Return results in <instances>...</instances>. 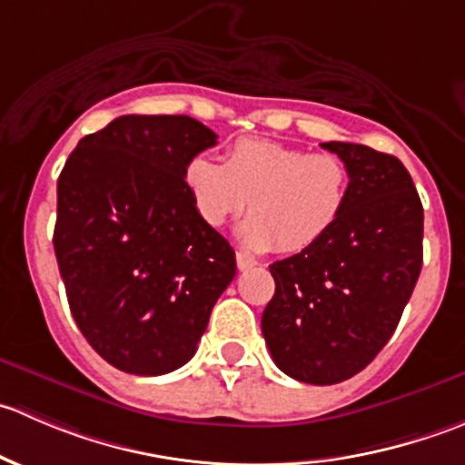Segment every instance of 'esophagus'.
<instances>
[{
    "label": "esophagus",
    "mask_w": 465,
    "mask_h": 465,
    "mask_svg": "<svg viewBox=\"0 0 465 465\" xmlns=\"http://www.w3.org/2000/svg\"><path fill=\"white\" fill-rule=\"evenodd\" d=\"M236 265L238 270H252L256 265V259L247 254V252H236Z\"/></svg>",
    "instance_id": "esophagus-1"
}]
</instances>
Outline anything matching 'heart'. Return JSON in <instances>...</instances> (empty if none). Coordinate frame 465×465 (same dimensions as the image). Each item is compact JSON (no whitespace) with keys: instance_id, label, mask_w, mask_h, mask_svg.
Listing matches in <instances>:
<instances>
[{"instance_id":"obj_1","label":"heart","mask_w":465,"mask_h":465,"mask_svg":"<svg viewBox=\"0 0 465 465\" xmlns=\"http://www.w3.org/2000/svg\"><path fill=\"white\" fill-rule=\"evenodd\" d=\"M184 184L209 227H223L250 203L238 233L252 250L294 254L317 245L344 215L351 195L349 163L332 153H308L270 139H238L224 163L195 154Z\"/></svg>"}]
</instances>
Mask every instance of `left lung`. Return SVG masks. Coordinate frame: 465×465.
I'll use <instances>...</instances> for the list:
<instances>
[{
	"label": "left lung",
	"instance_id": "8db88e82",
	"mask_svg": "<svg viewBox=\"0 0 465 465\" xmlns=\"http://www.w3.org/2000/svg\"><path fill=\"white\" fill-rule=\"evenodd\" d=\"M351 171L344 215L317 245L270 265L261 328L276 367L308 384L353 378L396 331L423 267V204L393 154L328 142Z\"/></svg>",
	"mask_w": 465,
	"mask_h": 465
}]
</instances>
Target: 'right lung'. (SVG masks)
<instances>
[{"label":"right lung","mask_w":465,"mask_h":465,"mask_svg":"<svg viewBox=\"0 0 465 465\" xmlns=\"http://www.w3.org/2000/svg\"><path fill=\"white\" fill-rule=\"evenodd\" d=\"M218 134L191 116L125 114L87 134L58 177L54 250L94 351L134 376L189 362L236 276L232 245L195 213L191 157Z\"/></svg>","instance_id":"obj_1"}]
</instances>
